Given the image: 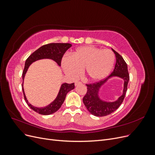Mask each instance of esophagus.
<instances>
[{
	"mask_svg": "<svg viewBox=\"0 0 155 155\" xmlns=\"http://www.w3.org/2000/svg\"><path fill=\"white\" fill-rule=\"evenodd\" d=\"M79 85H82V83L80 82V81H76V83H75V85H76V86Z\"/></svg>",
	"mask_w": 155,
	"mask_h": 155,
	"instance_id": "1",
	"label": "esophagus"
}]
</instances>
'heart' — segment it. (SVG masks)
<instances>
[{
    "label": "heart",
    "mask_w": 155,
    "mask_h": 155,
    "mask_svg": "<svg viewBox=\"0 0 155 155\" xmlns=\"http://www.w3.org/2000/svg\"><path fill=\"white\" fill-rule=\"evenodd\" d=\"M114 60L113 52L109 49L85 46L78 48L71 56H64L61 64L65 73L70 77H78L84 70L89 79L98 81L110 72Z\"/></svg>",
    "instance_id": "heart-1"
}]
</instances>
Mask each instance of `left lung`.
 Returning <instances> with one entry per match:
<instances>
[{"label":"left lung","instance_id":"left-lung-1","mask_svg":"<svg viewBox=\"0 0 155 155\" xmlns=\"http://www.w3.org/2000/svg\"><path fill=\"white\" fill-rule=\"evenodd\" d=\"M116 55V61L114 70L107 78L93 83L86 84L87 91L83 98L84 105L91 114L96 116H105L114 112L122 104L127 90V85L129 81V74L127 65L122 56L114 50L112 49ZM118 76L122 78L124 81V88L123 94L119 100L114 102H105L101 101L98 97L97 94L99 88L109 77Z\"/></svg>","mask_w":155,"mask_h":155}]
</instances>
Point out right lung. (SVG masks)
I'll return each instance as SVG.
<instances>
[{
    "label": "right lung",
    "instance_id": "right-lung-1",
    "mask_svg": "<svg viewBox=\"0 0 155 155\" xmlns=\"http://www.w3.org/2000/svg\"><path fill=\"white\" fill-rule=\"evenodd\" d=\"M71 46L72 45L69 43H50L42 46L39 49L35 50L34 53H32L26 60L24 70L22 72V79H24L25 74L30 64L37 60L45 58L51 59L57 62L60 66L61 64V60L63 55L69 48L71 47ZM74 83L71 84H63L58 97L50 105L43 108H37L32 106L27 101L24 92V89H23V83H22V92L24 94V97L26 104L33 110L42 115H49L58 111L63 104L67 93L74 89Z\"/></svg>",
    "mask_w": 155,
    "mask_h": 155
}]
</instances>
